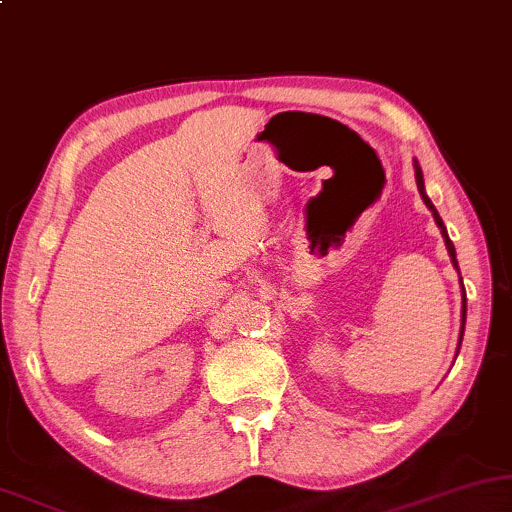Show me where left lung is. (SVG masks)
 I'll use <instances>...</instances> for the list:
<instances>
[{"instance_id": "left-lung-1", "label": "left lung", "mask_w": 512, "mask_h": 512, "mask_svg": "<svg viewBox=\"0 0 512 512\" xmlns=\"http://www.w3.org/2000/svg\"><path fill=\"white\" fill-rule=\"evenodd\" d=\"M414 177H417V187H419V194H421V199H424V203L428 206V210H431L433 213V217H435V224H438L440 227V231H442V236H445V245H447V252H449V257H452V264L456 269H459V262H456V250H454V243L449 241V236H447V229H445V224H442V220H440V215H438V210H435V206L431 203V199H428L426 196V189H424V173H421V168H419V161H414ZM463 288V285H461ZM461 302H463V306H461V337H459V346H461V339H463V325H466V290L461 292Z\"/></svg>"}]
</instances>
